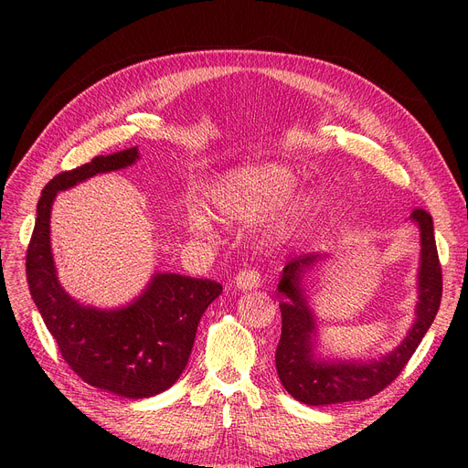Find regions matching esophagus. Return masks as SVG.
I'll use <instances>...</instances> for the list:
<instances>
[{"label":"esophagus","mask_w":468,"mask_h":468,"mask_svg":"<svg viewBox=\"0 0 468 468\" xmlns=\"http://www.w3.org/2000/svg\"><path fill=\"white\" fill-rule=\"evenodd\" d=\"M260 281H261V275L258 269L249 267V269H242V271H239V275L235 277V286L240 290H252V288L260 286Z\"/></svg>","instance_id":"1"}]
</instances>
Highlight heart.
<instances>
[{
    "label": "heart",
    "mask_w": 468,
    "mask_h": 468,
    "mask_svg": "<svg viewBox=\"0 0 468 468\" xmlns=\"http://www.w3.org/2000/svg\"><path fill=\"white\" fill-rule=\"evenodd\" d=\"M296 184L293 172L277 161H267L258 165H244L226 172L207 191L205 203L219 218L237 219L250 218L273 203L281 201ZM300 203L286 205L273 219L275 229H284L298 216ZM186 224L195 235H212L216 221L212 214L201 207L189 208Z\"/></svg>",
    "instance_id": "b5f03b06"
}]
</instances>
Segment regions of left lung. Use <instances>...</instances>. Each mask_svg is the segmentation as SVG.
Masks as SVG:
<instances>
[{
	"label": "left lung",
	"mask_w": 468,
	"mask_h": 468,
	"mask_svg": "<svg viewBox=\"0 0 468 468\" xmlns=\"http://www.w3.org/2000/svg\"><path fill=\"white\" fill-rule=\"evenodd\" d=\"M411 219L421 229V267H420V303L415 324L390 355L379 362H321L313 358L314 321L300 290V275L321 258L314 252L292 258L279 284L290 303L281 305L282 330L275 353L279 378L290 395L311 406H326L353 400H367L395 381L415 349L431 328L441 300V265L438 260L432 218L425 208L415 207Z\"/></svg>",
	"instance_id": "1"
}]
</instances>
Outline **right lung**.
Here are the masks:
<instances>
[{"label":"right lung","mask_w":468,"mask_h":468,"mask_svg":"<svg viewBox=\"0 0 468 468\" xmlns=\"http://www.w3.org/2000/svg\"><path fill=\"white\" fill-rule=\"evenodd\" d=\"M138 159L136 147L60 172L45 186L27 250V279L47 330L66 364L85 383L125 399L159 395L182 376L189 360L197 324L221 293V284L176 273L155 275L129 307L101 311L80 305L57 279L48 218L58 191L98 172L119 170Z\"/></svg>","instance_id":"add662e5"}]
</instances>
